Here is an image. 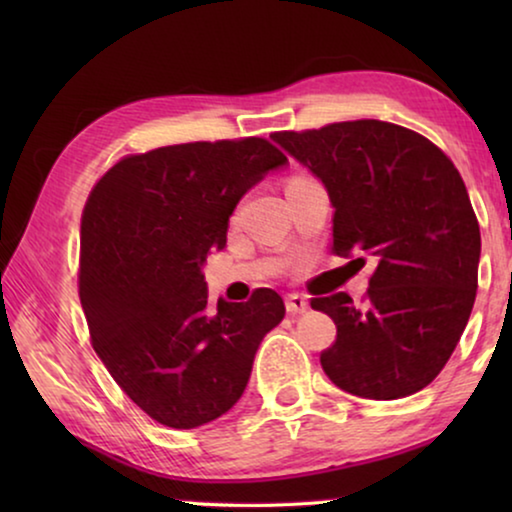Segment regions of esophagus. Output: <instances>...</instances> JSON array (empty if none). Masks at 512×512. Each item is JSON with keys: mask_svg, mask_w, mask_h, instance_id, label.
Here are the masks:
<instances>
[{"mask_svg": "<svg viewBox=\"0 0 512 512\" xmlns=\"http://www.w3.org/2000/svg\"><path fill=\"white\" fill-rule=\"evenodd\" d=\"M307 310V298L300 296V293H289L286 296V312L289 314H300Z\"/></svg>", "mask_w": 512, "mask_h": 512, "instance_id": "esophagus-1", "label": "esophagus"}]
</instances>
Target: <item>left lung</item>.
I'll return each instance as SVG.
<instances>
[{
  "label": "left lung",
  "mask_w": 512,
  "mask_h": 512,
  "mask_svg": "<svg viewBox=\"0 0 512 512\" xmlns=\"http://www.w3.org/2000/svg\"><path fill=\"white\" fill-rule=\"evenodd\" d=\"M272 139L324 181L333 254L375 261L363 307L342 291L312 298L338 328L321 368L361 398L417 394L452 356L478 289L480 226L459 170L424 135L373 118Z\"/></svg>",
  "instance_id": "1"
}]
</instances>
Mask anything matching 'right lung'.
I'll return each mask as SVG.
<instances>
[{"label":"right lung","instance_id":"add662e5","mask_svg":"<svg viewBox=\"0 0 512 512\" xmlns=\"http://www.w3.org/2000/svg\"><path fill=\"white\" fill-rule=\"evenodd\" d=\"M286 156L263 137L132 153L97 179L81 216L79 298L90 342L151 419L195 429L240 401L284 300L209 305L202 263L226 247L244 193Z\"/></svg>","mask_w":512,"mask_h":512}]
</instances>
